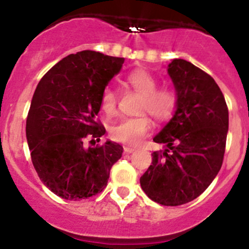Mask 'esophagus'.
I'll list each match as a JSON object with an SVG mask.
<instances>
[{"instance_id": "34e87169", "label": "esophagus", "mask_w": 249, "mask_h": 249, "mask_svg": "<svg viewBox=\"0 0 249 249\" xmlns=\"http://www.w3.org/2000/svg\"><path fill=\"white\" fill-rule=\"evenodd\" d=\"M136 148H134V147H124V152L125 153H134V152H136Z\"/></svg>"}]
</instances>
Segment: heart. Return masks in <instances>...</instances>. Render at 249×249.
Segmentation results:
<instances>
[{
  "label": "heart",
  "mask_w": 249,
  "mask_h": 249,
  "mask_svg": "<svg viewBox=\"0 0 249 249\" xmlns=\"http://www.w3.org/2000/svg\"><path fill=\"white\" fill-rule=\"evenodd\" d=\"M125 83L142 96L139 112L148 113L158 122H165L172 118L178 106V97L170 88H158L157 78L147 70L137 69L130 72ZM100 108L106 115H110L117 108V94L112 88L102 90L100 96ZM150 129V122L145 115L127 118L118 122L110 127V137L120 143L139 144Z\"/></svg>",
  "instance_id": "b5f03b06"
}]
</instances>
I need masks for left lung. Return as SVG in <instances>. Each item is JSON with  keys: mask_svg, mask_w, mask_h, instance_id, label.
<instances>
[{"mask_svg": "<svg viewBox=\"0 0 249 249\" xmlns=\"http://www.w3.org/2000/svg\"><path fill=\"white\" fill-rule=\"evenodd\" d=\"M178 97L175 114L153 139L165 149L152 154L140 178L153 201L179 206L202 194L219 172L225 152L229 110L210 74L192 62L173 59L167 66Z\"/></svg>", "mask_w": 249, "mask_h": 249, "instance_id": "1", "label": "left lung"}]
</instances>
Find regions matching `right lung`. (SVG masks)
I'll use <instances>...</instances> for the list:
<instances>
[{"mask_svg": "<svg viewBox=\"0 0 249 249\" xmlns=\"http://www.w3.org/2000/svg\"><path fill=\"white\" fill-rule=\"evenodd\" d=\"M124 57L83 50L60 60L35 90L26 120V139L38 177L55 195L83 200L106 188L110 167L123 147L100 141L106 129L97 122L100 96L122 70Z\"/></svg>", "mask_w": 249, "mask_h": 249, "instance_id": "right-lung-1", "label": "right lung"}]
</instances>
